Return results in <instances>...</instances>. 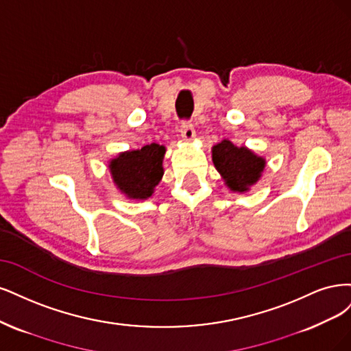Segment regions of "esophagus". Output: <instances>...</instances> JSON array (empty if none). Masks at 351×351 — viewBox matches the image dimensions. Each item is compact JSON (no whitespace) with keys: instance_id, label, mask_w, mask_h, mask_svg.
<instances>
[{"instance_id":"34e87169","label":"esophagus","mask_w":351,"mask_h":351,"mask_svg":"<svg viewBox=\"0 0 351 351\" xmlns=\"http://www.w3.org/2000/svg\"><path fill=\"white\" fill-rule=\"evenodd\" d=\"M180 135H182L185 141H192L195 138V130L189 122L180 123Z\"/></svg>"}]
</instances>
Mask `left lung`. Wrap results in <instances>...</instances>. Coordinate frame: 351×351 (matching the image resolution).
<instances>
[{"mask_svg": "<svg viewBox=\"0 0 351 351\" xmlns=\"http://www.w3.org/2000/svg\"><path fill=\"white\" fill-rule=\"evenodd\" d=\"M213 163L233 192H246L255 185L265 167V159L246 147L223 140L213 147Z\"/></svg>", "mask_w": 351, "mask_h": 351, "instance_id": "left-lung-1", "label": "left lung"}]
</instances>
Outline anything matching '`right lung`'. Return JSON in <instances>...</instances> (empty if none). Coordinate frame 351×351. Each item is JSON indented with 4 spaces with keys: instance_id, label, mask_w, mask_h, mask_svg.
Wrapping results in <instances>:
<instances>
[{
    "instance_id": "obj_1",
    "label": "right lung",
    "mask_w": 351,
    "mask_h": 351,
    "mask_svg": "<svg viewBox=\"0 0 351 351\" xmlns=\"http://www.w3.org/2000/svg\"><path fill=\"white\" fill-rule=\"evenodd\" d=\"M166 149L160 144H147L140 150L119 153L109 162V171L118 189L132 199H147L163 176Z\"/></svg>"
}]
</instances>
